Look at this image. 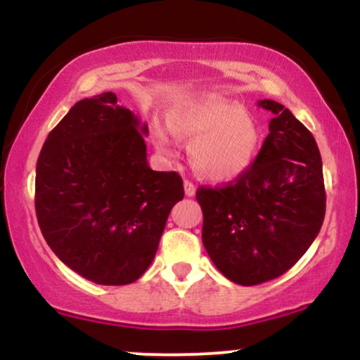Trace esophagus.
I'll return each instance as SVG.
<instances>
[{
	"label": "esophagus",
	"mask_w": 360,
	"mask_h": 360,
	"mask_svg": "<svg viewBox=\"0 0 360 360\" xmlns=\"http://www.w3.org/2000/svg\"><path fill=\"white\" fill-rule=\"evenodd\" d=\"M194 193H196V188H194V184L191 183V181H184V194L188 198L194 196Z\"/></svg>",
	"instance_id": "34e87169"
}]
</instances>
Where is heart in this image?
<instances>
[{
	"label": "heart",
	"mask_w": 360,
	"mask_h": 360,
	"mask_svg": "<svg viewBox=\"0 0 360 360\" xmlns=\"http://www.w3.org/2000/svg\"><path fill=\"white\" fill-rule=\"evenodd\" d=\"M167 127L177 139L189 140V162L198 176L212 183H229L249 169L257 150V127L237 103L217 94L172 106ZM160 155H176V140L160 123L152 127Z\"/></svg>",
	"instance_id": "1"
}]
</instances>
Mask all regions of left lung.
<instances>
[{"instance_id": "left-lung-1", "label": "left lung", "mask_w": 360, "mask_h": 360, "mask_svg": "<svg viewBox=\"0 0 360 360\" xmlns=\"http://www.w3.org/2000/svg\"><path fill=\"white\" fill-rule=\"evenodd\" d=\"M257 106L274 117L254 164L232 184L196 191L205 249L217 269L242 286L291 269L316 238L326 206L313 135L281 103Z\"/></svg>"}]
</instances>
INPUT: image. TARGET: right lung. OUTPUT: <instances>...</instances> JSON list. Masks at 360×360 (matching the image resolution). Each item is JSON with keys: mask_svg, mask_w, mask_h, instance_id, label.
<instances>
[{"mask_svg": "<svg viewBox=\"0 0 360 360\" xmlns=\"http://www.w3.org/2000/svg\"><path fill=\"white\" fill-rule=\"evenodd\" d=\"M146 123L103 93L77 101L49 134L35 176L45 242L69 269L105 286L137 281L184 198L177 172L152 171Z\"/></svg>", "mask_w": 360, "mask_h": 360, "instance_id": "add662e5", "label": "right lung"}]
</instances>
